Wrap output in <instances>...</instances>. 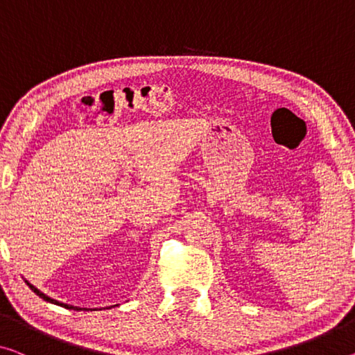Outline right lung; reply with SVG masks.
Returning a JSON list of instances; mask_svg holds the SVG:
<instances>
[{
	"instance_id": "obj_1",
	"label": "right lung",
	"mask_w": 355,
	"mask_h": 355,
	"mask_svg": "<svg viewBox=\"0 0 355 355\" xmlns=\"http://www.w3.org/2000/svg\"><path fill=\"white\" fill-rule=\"evenodd\" d=\"M25 282H26V284H28V287L31 288V291H33V292H35L37 297H40V298H42V300H44V302H49V303H53V304H58V306H63V308H67V309H74V311L87 309V308H79V306H73V304H67V303L57 302V300H53V298H51V297H47V295H46V293H42V292L40 291V288H36L35 286H33V284H30V282H28V281H25ZM114 306H117V304H114ZM109 308H112V306H109ZM109 308H107V309H109Z\"/></svg>"
}]
</instances>
